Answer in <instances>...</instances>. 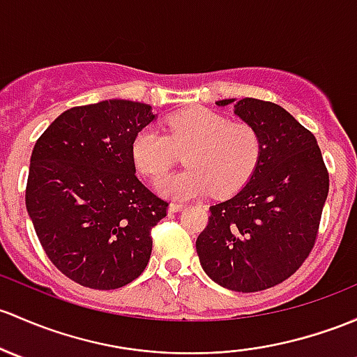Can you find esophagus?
Segmentation results:
<instances>
[{
	"mask_svg": "<svg viewBox=\"0 0 357 357\" xmlns=\"http://www.w3.org/2000/svg\"><path fill=\"white\" fill-rule=\"evenodd\" d=\"M185 207L186 205L183 204V202H172V204L169 205V210H171V212H179V210H183Z\"/></svg>",
	"mask_w": 357,
	"mask_h": 357,
	"instance_id": "esophagus-1",
	"label": "esophagus"
}]
</instances>
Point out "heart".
<instances>
[{
	"label": "heart",
	"instance_id": "b5f03b06",
	"mask_svg": "<svg viewBox=\"0 0 357 357\" xmlns=\"http://www.w3.org/2000/svg\"><path fill=\"white\" fill-rule=\"evenodd\" d=\"M185 150L188 167L157 183L164 195L190 198L210 190L231 195L253 176L261 157V137L250 123L195 107L166 118V133L144 126L131 140L135 166L149 178L162 176Z\"/></svg>",
	"mask_w": 357,
	"mask_h": 357
}]
</instances>
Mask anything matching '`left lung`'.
Returning <instances> with one entry per match:
<instances>
[{"instance_id": "8db88e82", "label": "left lung", "mask_w": 357, "mask_h": 357, "mask_svg": "<svg viewBox=\"0 0 357 357\" xmlns=\"http://www.w3.org/2000/svg\"><path fill=\"white\" fill-rule=\"evenodd\" d=\"M234 112L260 133V162L245 188L208 208L197 253L217 284L257 292L284 282L310 257L328 195V171L314 135L284 107L246 97L234 104Z\"/></svg>"}]
</instances>
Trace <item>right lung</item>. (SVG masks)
I'll return each mask as SVG.
<instances>
[{"instance_id":"right-lung-1","label":"right lung","mask_w":357,"mask_h":357,"mask_svg":"<svg viewBox=\"0 0 357 357\" xmlns=\"http://www.w3.org/2000/svg\"><path fill=\"white\" fill-rule=\"evenodd\" d=\"M153 118L147 104L102 100L65 111L36 142L27 212L52 265L80 286L118 289L147 267L169 204L138 179L131 140Z\"/></svg>"}]
</instances>
